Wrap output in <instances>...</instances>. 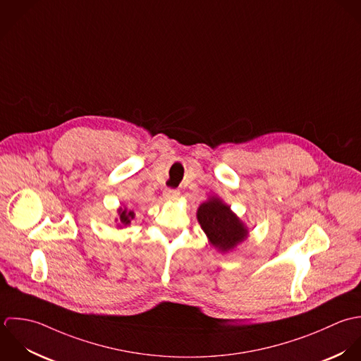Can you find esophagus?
<instances>
[{"label": "esophagus", "mask_w": 361, "mask_h": 361, "mask_svg": "<svg viewBox=\"0 0 361 361\" xmlns=\"http://www.w3.org/2000/svg\"><path fill=\"white\" fill-rule=\"evenodd\" d=\"M179 190H175V189H165L164 190V197L166 199V200H175V199H178L179 197Z\"/></svg>", "instance_id": "1"}]
</instances>
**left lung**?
I'll return each instance as SVG.
<instances>
[{
	"label": "left lung",
	"mask_w": 361,
	"mask_h": 361,
	"mask_svg": "<svg viewBox=\"0 0 361 361\" xmlns=\"http://www.w3.org/2000/svg\"><path fill=\"white\" fill-rule=\"evenodd\" d=\"M197 220L210 243L220 252H228L247 237V228L228 204L210 197L197 209Z\"/></svg>",
	"instance_id": "obj_1"
}]
</instances>
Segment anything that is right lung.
I'll list each match as a JSON object with an SVG mask.
<instances>
[{"label":"right lung","mask_w":361,"mask_h":361,"mask_svg":"<svg viewBox=\"0 0 361 361\" xmlns=\"http://www.w3.org/2000/svg\"><path fill=\"white\" fill-rule=\"evenodd\" d=\"M118 213H119V217L116 219V221H119V227H127V226H130L131 221H133L134 217H135L134 212L130 210V209H127V207H121V209L118 210Z\"/></svg>","instance_id":"1"}]
</instances>
